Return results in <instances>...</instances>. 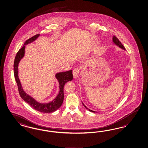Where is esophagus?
<instances>
[{"instance_id": "1", "label": "esophagus", "mask_w": 148, "mask_h": 148, "mask_svg": "<svg viewBox=\"0 0 148 148\" xmlns=\"http://www.w3.org/2000/svg\"><path fill=\"white\" fill-rule=\"evenodd\" d=\"M80 68H75L73 70V75L74 78H77L78 75H79V73L80 72Z\"/></svg>"}]
</instances>
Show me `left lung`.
Wrapping results in <instances>:
<instances>
[{"label": "left lung", "mask_w": 148, "mask_h": 148, "mask_svg": "<svg viewBox=\"0 0 148 148\" xmlns=\"http://www.w3.org/2000/svg\"><path fill=\"white\" fill-rule=\"evenodd\" d=\"M112 39H113V42H114V44H116L117 46H118L119 47H120L121 48H122L123 49H124V50H125V47H124L122 45V44L121 43V42L119 40V39H118V38H117L116 36H113V37H112ZM83 105L84 106L85 108L86 109H88V108L86 106H85L84 104L83 103ZM88 110L90 111H91V112H95V111H92V110H90V109H88Z\"/></svg>", "instance_id": "8db88e82"}]
</instances>
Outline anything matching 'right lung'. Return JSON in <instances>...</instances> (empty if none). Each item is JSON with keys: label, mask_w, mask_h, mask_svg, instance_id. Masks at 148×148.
<instances>
[{"label": "right lung", "mask_w": 148, "mask_h": 148, "mask_svg": "<svg viewBox=\"0 0 148 148\" xmlns=\"http://www.w3.org/2000/svg\"><path fill=\"white\" fill-rule=\"evenodd\" d=\"M39 36V34L34 35L32 37L29 38L24 42V45L21 47L19 50L18 51L17 55L16 56L14 65H13V70H14V76L15 78V80L17 83L18 86V89L19 93L21 97V98L27 103L32 108L38 111L44 113H50L53 112L56 110L59 109L61 106L64 99V86L65 84L68 82V81L72 80L73 79V75H72V70H70L66 72H59L56 75L57 79L58 80L59 83V94L56 98L54 99L52 101L49 103L42 104L38 103L33 98L30 97L27 93H26L21 88V84L18 78V65L21 59L23 57L25 52V45L26 44L32 42L35 40Z\"/></svg>", "instance_id": "add662e5"}]
</instances>
